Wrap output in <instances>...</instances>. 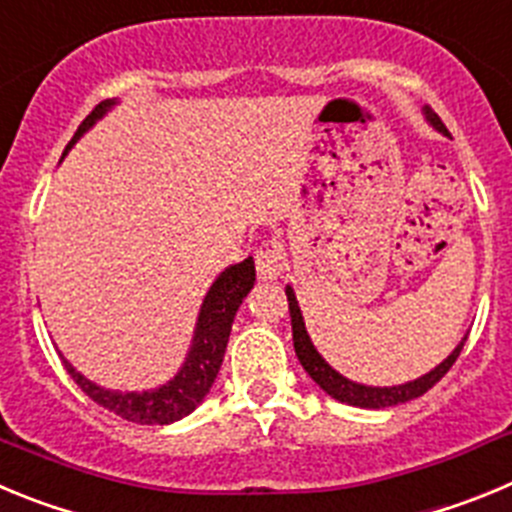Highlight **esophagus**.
I'll return each instance as SVG.
<instances>
[{"label":"esophagus","mask_w":512,"mask_h":512,"mask_svg":"<svg viewBox=\"0 0 512 512\" xmlns=\"http://www.w3.org/2000/svg\"><path fill=\"white\" fill-rule=\"evenodd\" d=\"M255 265H257V275L265 280H273L283 273L285 260H283V252H280L278 245H262L260 250L255 252Z\"/></svg>","instance_id":"34e87169"}]
</instances>
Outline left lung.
<instances>
[{
  "label": "left lung",
  "instance_id": "left-lung-1",
  "mask_svg": "<svg viewBox=\"0 0 512 512\" xmlns=\"http://www.w3.org/2000/svg\"><path fill=\"white\" fill-rule=\"evenodd\" d=\"M426 117L428 122L434 124L436 130L449 135L446 124L441 122L439 114H436L434 109L426 107ZM285 296H288L290 324H293V347H296V354L298 359H301L303 370H306L308 375L313 377V382H316L321 390H326L331 398L342 400V403L347 405H357V408H390V405H398V403H405V400L418 398V395H423L426 390L434 388L436 382L451 370V365L457 362L459 352H462L464 342H467V339H462V344H459V347L454 349V352H451L439 367H434V370L428 372V375L418 377V380L413 382H405V385H398V388H370V385H357V382L347 380V377H342L339 372L331 370V367L326 365L324 357L316 352V347H313L311 339H308L306 324H303L301 308H298L293 288H285Z\"/></svg>",
  "mask_w": 512,
  "mask_h": 512
}]
</instances>
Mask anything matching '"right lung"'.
I'll return each mask as SVG.
<instances>
[{
  "instance_id": "obj_1",
  "label": "right lung",
  "mask_w": 512,
  "mask_h": 512,
  "mask_svg": "<svg viewBox=\"0 0 512 512\" xmlns=\"http://www.w3.org/2000/svg\"><path fill=\"white\" fill-rule=\"evenodd\" d=\"M112 104L114 101H101L99 107H94V112L78 124L76 135L68 142V147L84 135L91 124L107 112ZM252 285H255V262H252V257H247L239 265L227 267L216 278L204 306H201L199 326H196V336H193V347L188 352L186 365L163 388L150 390V393H114V390H104L99 385H94V382L86 380L81 372H76L68 365L66 359H63V365H66L73 382L94 403H99L107 411L117 413V416L127 418V421L145 423V426H163V423L178 421V418L188 416L204 400L211 385H214L216 375H219V367H222L224 352H227L234 313H237L242 298L250 293Z\"/></svg>"
}]
</instances>
